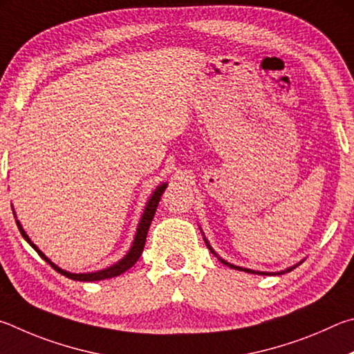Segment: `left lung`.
<instances>
[{"label": "left lung", "mask_w": 354, "mask_h": 354, "mask_svg": "<svg viewBox=\"0 0 354 354\" xmlns=\"http://www.w3.org/2000/svg\"><path fill=\"white\" fill-rule=\"evenodd\" d=\"M203 239H205V238H203ZM205 244L208 245V249L212 250V253H214V250L212 249V245L208 244V241H207V239H205ZM214 255H216V253H214ZM219 259H221V261L224 263L225 266H228V268H232V269H236V270H244V272H247V274H258V275H280V274H284V272H290V270L295 269L297 266L300 264V263H299V264L292 266V268H289V269H286V270H281V272H277V274H274V272H258V270H252V269H243V268H239V266H233V264H230V263H227L225 259H222V258H219Z\"/></svg>", "instance_id": "8db88e82"}]
</instances>
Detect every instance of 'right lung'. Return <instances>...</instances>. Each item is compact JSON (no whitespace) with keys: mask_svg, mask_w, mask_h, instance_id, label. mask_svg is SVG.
Returning <instances> with one entry per match:
<instances>
[{"mask_svg":"<svg viewBox=\"0 0 354 354\" xmlns=\"http://www.w3.org/2000/svg\"><path fill=\"white\" fill-rule=\"evenodd\" d=\"M166 187H167V183L158 185V187L155 188V191L152 193L151 199L147 201L145 212H142V216H141V219H140L138 228H136L133 244H132V247H130V250L127 252V255L124 257V258L121 259V261H118L116 264L110 266V268H107V269L97 270V272H88V274H71V272H66V270H64V269H60L59 266H55V264L51 261V259L46 258L45 253H43L41 250H39V247H37V245L32 243V241L29 239L26 232L23 230V227H21L20 222H18L17 219H15V222H17V225H18V230H20V233L23 234V238L26 239L28 243L30 244V247H32V249H34L37 253H39V255H40L43 259H45V261H46L49 266H51V268H53L54 270H57L59 274H62V275L66 277V278H71V280H74V281H99V280H105V278H113V277L121 275L122 272H126L127 269L132 268V266H133L136 261H138V258L141 257V253H142V249H145L149 227H151V222H152V219H153V214H155V212H157L158 202H160V199H161V194L165 193ZM14 214H15V212H14ZM15 218H17V216H15Z\"/></svg>","mask_w":354,"mask_h":354,"instance_id":"add662e5","label":"right lung"}]
</instances>
